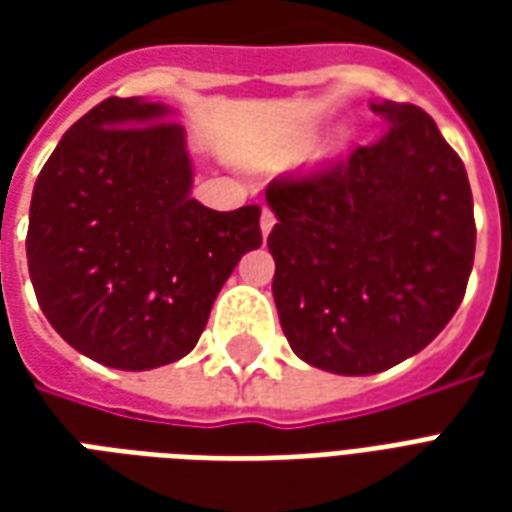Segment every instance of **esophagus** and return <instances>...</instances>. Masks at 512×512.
Returning a JSON list of instances; mask_svg holds the SVG:
<instances>
[{
	"instance_id": "esophagus-1",
	"label": "esophagus",
	"mask_w": 512,
	"mask_h": 512,
	"mask_svg": "<svg viewBox=\"0 0 512 512\" xmlns=\"http://www.w3.org/2000/svg\"><path fill=\"white\" fill-rule=\"evenodd\" d=\"M274 222H277V216L271 213V208H263V213H260V230H263V235L271 233Z\"/></svg>"
}]
</instances>
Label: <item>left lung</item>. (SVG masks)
I'll list each match as a JSON object with an SVG mask.
<instances>
[{
    "label": "left lung",
    "instance_id": "1",
    "mask_svg": "<svg viewBox=\"0 0 512 512\" xmlns=\"http://www.w3.org/2000/svg\"><path fill=\"white\" fill-rule=\"evenodd\" d=\"M389 131L310 178L268 183L274 301L293 354L373 376L419 354L461 307L474 205L458 153L419 106L381 101Z\"/></svg>",
    "mask_w": 512,
    "mask_h": 512
}]
</instances>
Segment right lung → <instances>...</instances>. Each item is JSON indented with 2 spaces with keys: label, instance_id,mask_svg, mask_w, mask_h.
I'll use <instances>...</instances> for the list:
<instances>
[{
  "label": "right lung",
  "instance_id": "1",
  "mask_svg": "<svg viewBox=\"0 0 512 512\" xmlns=\"http://www.w3.org/2000/svg\"><path fill=\"white\" fill-rule=\"evenodd\" d=\"M167 104L106 98L73 123L32 191L27 263L62 340L117 370L178 362L238 260L263 244L260 205L191 197L186 131Z\"/></svg>",
  "mask_w": 512,
  "mask_h": 512
}]
</instances>
